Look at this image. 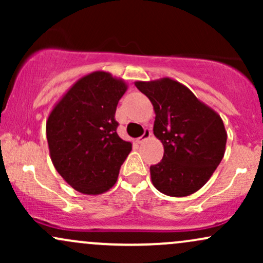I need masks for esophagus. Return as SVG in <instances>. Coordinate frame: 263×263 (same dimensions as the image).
<instances>
[{
    "instance_id": "esophagus-1",
    "label": "esophagus",
    "mask_w": 263,
    "mask_h": 263,
    "mask_svg": "<svg viewBox=\"0 0 263 263\" xmlns=\"http://www.w3.org/2000/svg\"><path fill=\"white\" fill-rule=\"evenodd\" d=\"M151 136H152V132H151V129L146 128V129H144L143 135H142L141 137H138V138H137V142H138V143H143L144 141L149 140V138H151Z\"/></svg>"
}]
</instances>
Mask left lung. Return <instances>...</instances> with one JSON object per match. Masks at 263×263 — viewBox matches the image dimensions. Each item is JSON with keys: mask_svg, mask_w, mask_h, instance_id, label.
I'll return each mask as SVG.
<instances>
[{"mask_svg": "<svg viewBox=\"0 0 263 263\" xmlns=\"http://www.w3.org/2000/svg\"><path fill=\"white\" fill-rule=\"evenodd\" d=\"M135 85L152 102L153 134L164 148L162 161L149 168L153 185L168 197L198 192L225 155L228 134L221 117L171 78Z\"/></svg>", "mask_w": 263, "mask_h": 263, "instance_id": "left-lung-1", "label": "left lung"}]
</instances>
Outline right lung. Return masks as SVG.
Here are the masks:
<instances>
[{"instance_id": "obj_1", "label": "right lung", "mask_w": 263, "mask_h": 263, "mask_svg": "<svg viewBox=\"0 0 263 263\" xmlns=\"http://www.w3.org/2000/svg\"><path fill=\"white\" fill-rule=\"evenodd\" d=\"M127 84L104 70L80 78L54 105L47 120L53 165L71 188L86 195L107 192L132 149L117 135V104Z\"/></svg>"}]
</instances>
